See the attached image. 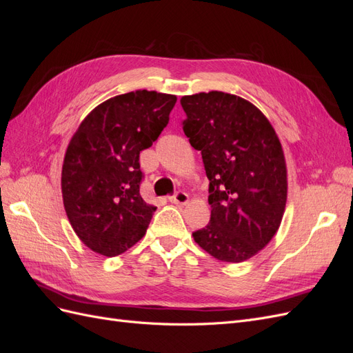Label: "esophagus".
<instances>
[{"mask_svg":"<svg viewBox=\"0 0 353 353\" xmlns=\"http://www.w3.org/2000/svg\"><path fill=\"white\" fill-rule=\"evenodd\" d=\"M188 200H190V197H188L187 193H184V191H178L175 196L169 199L170 203H174V205H178V206H185Z\"/></svg>","mask_w":353,"mask_h":353,"instance_id":"obj_1","label":"esophagus"}]
</instances>
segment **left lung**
<instances>
[{
  "label": "left lung",
  "mask_w": 353,
  "mask_h": 353,
  "mask_svg": "<svg viewBox=\"0 0 353 353\" xmlns=\"http://www.w3.org/2000/svg\"><path fill=\"white\" fill-rule=\"evenodd\" d=\"M183 130L200 150L209 178L210 222L193 232L203 250L239 263L258 254L280 228L287 201V165L271 122L239 95H184Z\"/></svg>",
  "instance_id": "1"
}]
</instances>
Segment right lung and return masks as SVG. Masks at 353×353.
<instances>
[{
    "label": "right lung",
    "instance_id": "1",
    "mask_svg": "<svg viewBox=\"0 0 353 353\" xmlns=\"http://www.w3.org/2000/svg\"><path fill=\"white\" fill-rule=\"evenodd\" d=\"M176 95L137 90L91 110L66 148L63 205L73 231L92 252L113 258L148 228L156 206L140 194V152L169 122Z\"/></svg>",
    "mask_w": 353,
    "mask_h": 353
}]
</instances>
